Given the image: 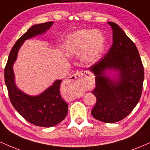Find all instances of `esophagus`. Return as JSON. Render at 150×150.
<instances>
[{"label": "esophagus", "instance_id": "34e87169", "mask_svg": "<svg viewBox=\"0 0 150 150\" xmlns=\"http://www.w3.org/2000/svg\"><path fill=\"white\" fill-rule=\"evenodd\" d=\"M82 76L87 77L89 76V73L88 72L85 71V70H77V71L75 72L73 75H71L69 78H68L66 82H65V85H66L67 87H69V86L73 85L74 83V81L75 80H80Z\"/></svg>", "mask_w": 150, "mask_h": 150}]
</instances>
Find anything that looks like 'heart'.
<instances>
[{"label": "heart", "instance_id": "b5f03b06", "mask_svg": "<svg viewBox=\"0 0 150 150\" xmlns=\"http://www.w3.org/2000/svg\"><path fill=\"white\" fill-rule=\"evenodd\" d=\"M67 52L69 55L84 52V61L93 64L103 51V38L94 30H81L70 34L68 39Z\"/></svg>", "mask_w": 150, "mask_h": 150}]
</instances>
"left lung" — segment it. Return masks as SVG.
I'll list each match as a JSON object with an SVG mask.
<instances>
[{"label": "left lung", "instance_id": "left-lung-1", "mask_svg": "<svg viewBox=\"0 0 150 150\" xmlns=\"http://www.w3.org/2000/svg\"><path fill=\"white\" fill-rule=\"evenodd\" d=\"M113 44L101 60L88 68L95 76L93 93L97 102L92 110L94 118L113 123L125 118L140 100L144 68L135 44L117 24L108 22ZM107 71H113L111 77Z\"/></svg>", "mask_w": 150, "mask_h": 150}]
</instances>
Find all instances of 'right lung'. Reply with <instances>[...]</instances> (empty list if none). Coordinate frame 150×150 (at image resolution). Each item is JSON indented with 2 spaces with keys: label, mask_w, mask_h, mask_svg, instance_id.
I'll use <instances>...</instances> for the list:
<instances>
[{
  "label": "right lung",
  "mask_w": 150,
  "mask_h": 150,
  "mask_svg": "<svg viewBox=\"0 0 150 150\" xmlns=\"http://www.w3.org/2000/svg\"><path fill=\"white\" fill-rule=\"evenodd\" d=\"M53 24V22H48L32 26L13 46L4 71L5 82L10 101L16 111L32 124L46 128L58 124L65 119L68 113V104L60 94L62 80H56L51 87L39 95L30 96L17 87L13 65L25 41L45 33Z\"/></svg>",
  "instance_id": "add662e5"
}]
</instances>
